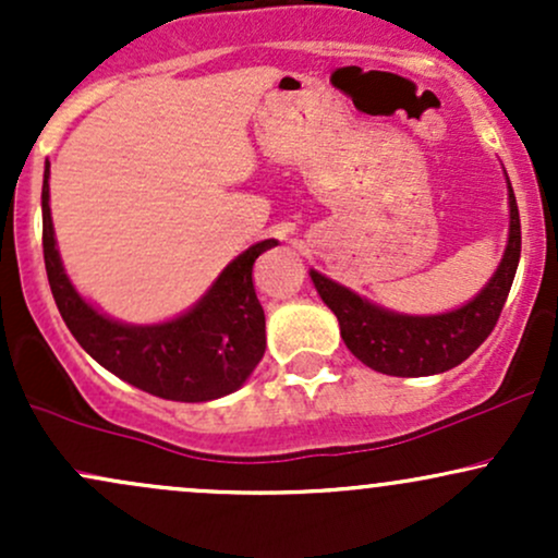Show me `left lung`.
<instances>
[{
    "mask_svg": "<svg viewBox=\"0 0 558 558\" xmlns=\"http://www.w3.org/2000/svg\"><path fill=\"white\" fill-rule=\"evenodd\" d=\"M509 239L493 278L477 296L440 315H403L310 270L312 283L341 325L345 349L375 373L393 377L440 375L462 364L496 328L522 252L520 209L509 178Z\"/></svg>",
    "mask_w": 558,
    "mask_h": 558,
    "instance_id": "left-lung-1",
    "label": "left lung"
}]
</instances>
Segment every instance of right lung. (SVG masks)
<instances>
[{
	"mask_svg": "<svg viewBox=\"0 0 558 558\" xmlns=\"http://www.w3.org/2000/svg\"><path fill=\"white\" fill-rule=\"evenodd\" d=\"M41 217L44 265L57 310L92 360L120 380L168 401H215L248 380L267 343L265 310L252 270L259 254L278 241H259L239 254L183 315L131 325L96 310L70 283L49 207V162L44 168Z\"/></svg>",
	"mask_w": 558,
	"mask_h": 558,
	"instance_id": "obj_1",
	"label": "right lung"
}]
</instances>
